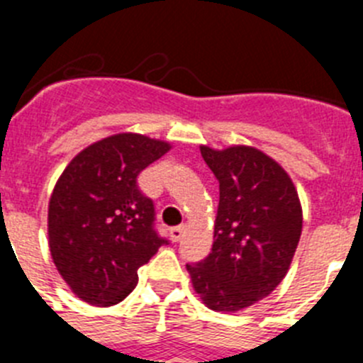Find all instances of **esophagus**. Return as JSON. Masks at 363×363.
<instances>
[{
	"label": "esophagus",
	"mask_w": 363,
	"mask_h": 363,
	"mask_svg": "<svg viewBox=\"0 0 363 363\" xmlns=\"http://www.w3.org/2000/svg\"><path fill=\"white\" fill-rule=\"evenodd\" d=\"M185 230H187V225H185V223H182V225H178V227H172L171 229L172 242H178V240H182V236L185 234Z\"/></svg>",
	"instance_id": "34e87169"
}]
</instances>
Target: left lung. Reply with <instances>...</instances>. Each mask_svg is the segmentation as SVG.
Returning a JSON list of instances; mask_svg holds the SVG:
<instances>
[{
    "instance_id": "8db88e82",
    "label": "left lung",
    "mask_w": 363,
    "mask_h": 363,
    "mask_svg": "<svg viewBox=\"0 0 363 363\" xmlns=\"http://www.w3.org/2000/svg\"><path fill=\"white\" fill-rule=\"evenodd\" d=\"M220 184L211 255L187 265L192 287L209 309L238 313L269 296L291 267L301 234L293 179L251 145H200Z\"/></svg>"
}]
</instances>
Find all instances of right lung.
I'll use <instances>...</instances> for the list:
<instances>
[{
	"label": "right lung",
	"instance_id": "add662e5",
	"mask_svg": "<svg viewBox=\"0 0 363 363\" xmlns=\"http://www.w3.org/2000/svg\"><path fill=\"white\" fill-rule=\"evenodd\" d=\"M171 147L138 133L112 134L76 154L57 178L47 218L50 256L79 300L120 303L136 287L138 269L167 243L136 178Z\"/></svg>",
	"mask_w": 363,
	"mask_h": 363
}]
</instances>
